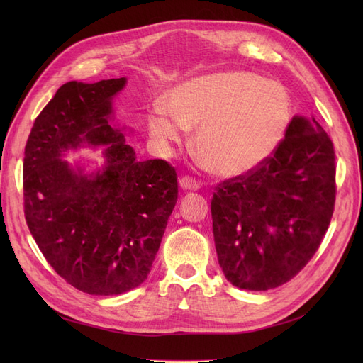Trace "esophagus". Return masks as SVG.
<instances>
[{"label": "esophagus", "instance_id": "1", "mask_svg": "<svg viewBox=\"0 0 363 363\" xmlns=\"http://www.w3.org/2000/svg\"><path fill=\"white\" fill-rule=\"evenodd\" d=\"M180 188L184 191H199L200 189V183L184 175V177L180 179Z\"/></svg>", "mask_w": 363, "mask_h": 363}]
</instances>
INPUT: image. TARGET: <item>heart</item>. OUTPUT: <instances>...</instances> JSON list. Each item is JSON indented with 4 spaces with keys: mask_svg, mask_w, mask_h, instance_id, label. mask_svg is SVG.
<instances>
[{
    "mask_svg": "<svg viewBox=\"0 0 363 363\" xmlns=\"http://www.w3.org/2000/svg\"><path fill=\"white\" fill-rule=\"evenodd\" d=\"M167 111L148 116L151 138L162 150L195 128L194 155L216 177L244 175L272 156L288 133L291 96L283 84L263 77L228 71L174 87Z\"/></svg>",
    "mask_w": 363,
    "mask_h": 363,
    "instance_id": "heart-1",
    "label": "heart"
}]
</instances>
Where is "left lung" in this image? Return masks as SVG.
I'll return each mask as SVG.
<instances>
[{"mask_svg":"<svg viewBox=\"0 0 363 363\" xmlns=\"http://www.w3.org/2000/svg\"><path fill=\"white\" fill-rule=\"evenodd\" d=\"M335 171L330 138L315 118L296 115L271 157L216 186L215 247L233 286L268 291L307 265L333 215Z\"/></svg>","mask_w":363,"mask_h":363,"instance_id":"left-lung-1","label":"left lung"}]
</instances>
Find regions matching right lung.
I'll use <instances>...</instances> for the list:
<instances>
[{
    "mask_svg": "<svg viewBox=\"0 0 363 363\" xmlns=\"http://www.w3.org/2000/svg\"><path fill=\"white\" fill-rule=\"evenodd\" d=\"M125 77L68 82L43 107L24 157V213L43 257L62 279L91 295H118L148 277L177 203L168 162H139L115 124L112 101ZM101 146L92 173L62 160L68 149Z\"/></svg>",
    "mask_w": 363,
    "mask_h": 363,
    "instance_id": "right-lung-1",
    "label": "right lung"
}]
</instances>
